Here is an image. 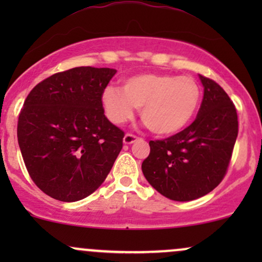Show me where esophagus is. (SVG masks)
Instances as JSON below:
<instances>
[{
  "mask_svg": "<svg viewBox=\"0 0 262 262\" xmlns=\"http://www.w3.org/2000/svg\"><path fill=\"white\" fill-rule=\"evenodd\" d=\"M137 139H138V137H135V135H133V134H125L124 138H123V143L129 145V144H133Z\"/></svg>",
  "mask_w": 262,
  "mask_h": 262,
  "instance_id": "1",
  "label": "esophagus"
}]
</instances>
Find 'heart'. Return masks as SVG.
I'll list each match as a JSON object with an SVG mask.
<instances>
[{
  "label": "heart",
  "mask_w": 262,
  "mask_h": 262,
  "mask_svg": "<svg viewBox=\"0 0 262 262\" xmlns=\"http://www.w3.org/2000/svg\"><path fill=\"white\" fill-rule=\"evenodd\" d=\"M201 102V87L189 76L139 74L123 81L121 90L108 86L102 93L107 118L121 125L140 108V118L152 133L171 135L191 122Z\"/></svg>",
  "instance_id": "b5f03b06"
}]
</instances>
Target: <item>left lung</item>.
Instances as JSON below:
<instances>
[{
	"label": "left lung",
	"instance_id": "left-lung-1",
	"mask_svg": "<svg viewBox=\"0 0 262 262\" xmlns=\"http://www.w3.org/2000/svg\"><path fill=\"white\" fill-rule=\"evenodd\" d=\"M203 100L194 122L164 140L150 141L141 164L144 176L159 193L187 202L222 182L237 137V116L229 96L213 80L200 75Z\"/></svg>",
	"mask_w": 262,
	"mask_h": 262
}]
</instances>
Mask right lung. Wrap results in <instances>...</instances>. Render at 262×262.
Listing matches in <instances>:
<instances>
[{
  "label": "right lung",
  "instance_id": "right-lung-1",
  "mask_svg": "<svg viewBox=\"0 0 262 262\" xmlns=\"http://www.w3.org/2000/svg\"><path fill=\"white\" fill-rule=\"evenodd\" d=\"M117 70L81 66L54 74L27 96L17 127L29 175L48 196L75 202L103 183L124 133L104 116L102 93Z\"/></svg>",
  "mask_w": 262,
  "mask_h": 262
}]
</instances>
